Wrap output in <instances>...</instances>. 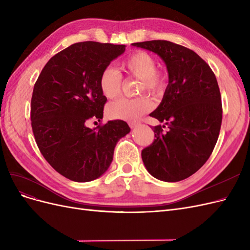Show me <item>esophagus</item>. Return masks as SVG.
I'll list each match as a JSON object with an SVG mask.
<instances>
[{"label": "esophagus", "mask_w": 250, "mask_h": 250, "mask_svg": "<svg viewBox=\"0 0 250 250\" xmlns=\"http://www.w3.org/2000/svg\"><path fill=\"white\" fill-rule=\"evenodd\" d=\"M139 125H140V123H138V122H129L130 128H135V127H138Z\"/></svg>", "instance_id": "esophagus-1"}]
</instances>
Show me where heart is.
Listing matches in <instances>:
<instances>
[{"mask_svg":"<svg viewBox=\"0 0 250 250\" xmlns=\"http://www.w3.org/2000/svg\"><path fill=\"white\" fill-rule=\"evenodd\" d=\"M122 69L130 76L141 80L139 92L153 96H162L167 86V78L156 71V60L147 52L138 51L130 54L121 63ZM122 76L110 66L105 67L99 78V86L107 99H115L121 92ZM152 101L148 97L141 96L134 99L123 98L108 106V115L112 119L135 121L152 108Z\"/></svg>","mask_w":250,"mask_h":250,"instance_id":"heart-1","label":"heart"}]
</instances>
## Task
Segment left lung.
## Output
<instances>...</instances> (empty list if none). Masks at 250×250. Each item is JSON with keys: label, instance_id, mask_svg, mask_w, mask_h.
<instances>
[{"label": "left lung", "instance_id": "8db88e82", "mask_svg": "<svg viewBox=\"0 0 250 250\" xmlns=\"http://www.w3.org/2000/svg\"><path fill=\"white\" fill-rule=\"evenodd\" d=\"M153 52L167 66L169 82L163 100L150 113L168 125L152 127L154 142L142 151L147 171L166 183L190 177L208 160L222 122L221 95L215 74L196 53L168 41L134 42Z\"/></svg>", "mask_w": 250, "mask_h": 250}]
</instances>
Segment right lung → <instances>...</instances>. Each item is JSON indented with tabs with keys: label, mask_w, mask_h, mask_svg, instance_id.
<instances>
[{
	"label": "right lung",
	"mask_w": 250,
	"mask_h": 250,
	"mask_svg": "<svg viewBox=\"0 0 250 250\" xmlns=\"http://www.w3.org/2000/svg\"><path fill=\"white\" fill-rule=\"evenodd\" d=\"M124 44L82 42L53 56L35 82L31 99L34 138L46 161L77 183L99 178L112 162L113 150L130 128L124 121H101L106 102L99 86L102 71L125 52Z\"/></svg>",
	"instance_id": "right-lung-1"
}]
</instances>
